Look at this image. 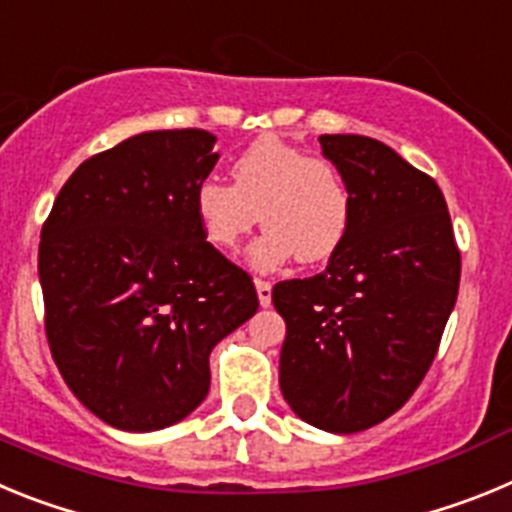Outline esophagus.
<instances>
[{"label":"esophagus","instance_id":"obj_1","mask_svg":"<svg viewBox=\"0 0 512 512\" xmlns=\"http://www.w3.org/2000/svg\"><path fill=\"white\" fill-rule=\"evenodd\" d=\"M256 295H259V305L269 307L271 305V284L264 279H256Z\"/></svg>","mask_w":512,"mask_h":512}]
</instances>
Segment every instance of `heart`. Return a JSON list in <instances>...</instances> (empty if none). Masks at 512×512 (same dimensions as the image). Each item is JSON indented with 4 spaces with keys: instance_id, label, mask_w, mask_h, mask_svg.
Masks as SVG:
<instances>
[{
    "instance_id": "b5f03b06",
    "label": "heart",
    "mask_w": 512,
    "mask_h": 512,
    "mask_svg": "<svg viewBox=\"0 0 512 512\" xmlns=\"http://www.w3.org/2000/svg\"><path fill=\"white\" fill-rule=\"evenodd\" d=\"M230 184H197L192 210L207 246L233 253L253 230L264 233L248 248V264L279 269L292 256L302 264L328 261L346 241L354 197L346 176L328 158H315L282 138H259L230 164Z\"/></svg>"
}]
</instances>
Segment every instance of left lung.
I'll return each mask as SVG.
<instances>
[{"mask_svg":"<svg viewBox=\"0 0 512 512\" xmlns=\"http://www.w3.org/2000/svg\"><path fill=\"white\" fill-rule=\"evenodd\" d=\"M354 220L325 271L271 289L287 323L279 387L305 423L359 433L410 400L459 295L461 256L441 189L366 135H320Z\"/></svg>","mask_w":512,"mask_h":512,"instance_id":"8db88e82","label":"left lung"}]
</instances>
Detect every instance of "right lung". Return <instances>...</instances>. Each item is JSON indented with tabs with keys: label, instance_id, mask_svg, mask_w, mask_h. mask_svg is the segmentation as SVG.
I'll list each match as a JSON object with an SVG mask.
<instances>
[{
	"label": "right lung",
	"instance_id": "add662e5",
	"mask_svg": "<svg viewBox=\"0 0 512 512\" xmlns=\"http://www.w3.org/2000/svg\"><path fill=\"white\" fill-rule=\"evenodd\" d=\"M207 130H151L87 158L40 230L45 336L84 408L158 431L210 392V351L259 310L251 277L192 210L220 153Z\"/></svg>",
	"mask_w": 512,
	"mask_h": 512
}]
</instances>
